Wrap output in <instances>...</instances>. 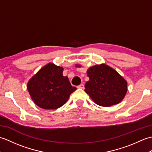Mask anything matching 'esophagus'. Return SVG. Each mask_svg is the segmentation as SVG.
<instances>
[{
  "label": "esophagus",
  "mask_w": 152,
  "mask_h": 152,
  "mask_svg": "<svg viewBox=\"0 0 152 152\" xmlns=\"http://www.w3.org/2000/svg\"><path fill=\"white\" fill-rule=\"evenodd\" d=\"M77 88H79V89H83V88H84V85H83V84H80V85L77 86Z\"/></svg>",
  "instance_id": "obj_1"
}]
</instances>
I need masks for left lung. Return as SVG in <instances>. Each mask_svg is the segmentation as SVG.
Here are the masks:
<instances>
[{
    "label": "left lung",
    "mask_w": 152,
    "mask_h": 152,
    "mask_svg": "<svg viewBox=\"0 0 152 152\" xmlns=\"http://www.w3.org/2000/svg\"><path fill=\"white\" fill-rule=\"evenodd\" d=\"M89 80L85 91L96 104L108 107L120 102L127 93V82L116 71L104 64L90 67Z\"/></svg>",
    "instance_id": "1"
}]
</instances>
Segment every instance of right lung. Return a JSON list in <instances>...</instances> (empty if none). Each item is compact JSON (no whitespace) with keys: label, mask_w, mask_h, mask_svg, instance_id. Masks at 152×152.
Segmentation results:
<instances>
[{"label":"right lung","mask_w":152,"mask_h":152,"mask_svg":"<svg viewBox=\"0 0 152 152\" xmlns=\"http://www.w3.org/2000/svg\"><path fill=\"white\" fill-rule=\"evenodd\" d=\"M62 67L49 63L38 71L28 82L32 100L39 107L54 110L65 104L76 88L63 76Z\"/></svg>","instance_id":"right-lung-1"}]
</instances>
